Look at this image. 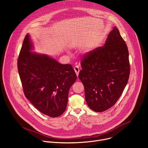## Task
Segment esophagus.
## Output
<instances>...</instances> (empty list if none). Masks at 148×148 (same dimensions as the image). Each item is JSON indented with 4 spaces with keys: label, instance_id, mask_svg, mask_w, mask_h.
<instances>
[{
    "label": "esophagus",
    "instance_id": "1",
    "mask_svg": "<svg viewBox=\"0 0 148 148\" xmlns=\"http://www.w3.org/2000/svg\"><path fill=\"white\" fill-rule=\"evenodd\" d=\"M74 71H75V73L77 75V76L78 77V74H79V67L78 66H75V67L74 68Z\"/></svg>",
    "mask_w": 148,
    "mask_h": 148
}]
</instances>
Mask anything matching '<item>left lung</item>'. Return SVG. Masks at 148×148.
Instances as JSON below:
<instances>
[{"mask_svg":"<svg viewBox=\"0 0 148 148\" xmlns=\"http://www.w3.org/2000/svg\"><path fill=\"white\" fill-rule=\"evenodd\" d=\"M81 65L78 78L89 108L101 112L112 107L126 86L130 73L128 47L116 27L104 46L84 56Z\"/></svg>","mask_w":148,"mask_h":148,"instance_id":"8db88e82","label":"left lung"}]
</instances>
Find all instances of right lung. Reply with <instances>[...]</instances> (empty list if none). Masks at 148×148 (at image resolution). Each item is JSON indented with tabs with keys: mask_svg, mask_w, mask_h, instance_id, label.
I'll return each mask as SVG.
<instances>
[{
	"mask_svg": "<svg viewBox=\"0 0 148 148\" xmlns=\"http://www.w3.org/2000/svg\"><path fill=\"white\" fill-rule=\"evenodd\" d=\"M33 50V44L27 34L17 61L25 97L41 113L53 118L59 116L66 109L69 90L77 75L71 65L61 64Z\"/></svg>",
	"mask_w": 148,
	"mask_h": 148,
	"instance_id": "obj_1",
	"label": "right lung"
}]
</instances>
